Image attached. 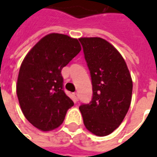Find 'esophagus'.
<instances>
[{"label":"esophagus","instance_id":"esophagus-1","mask_svg":"<svg viewBox=\"0 0 157 157\" xmlns=\"http://www.w3.org/2000/svg\"><path fill=\"white\" fill-rule=\"evenodd\" d=\"M73 98H74V100H75V102L78 101V93H77V92H74V93H73Z\"/></svg>","mask_w":157,"mask_h":157}]
</instances>
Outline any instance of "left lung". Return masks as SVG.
I'll use <instances>...</instances> for the list:
<instances>
[{
	"label": "left lung",
	"instance_id": "left-lung-1",
	"mask_svg": "<svg viewBox=\"0 0 157 157\" xmlns=\"http://www.w3.org/2000/svg\"><path fill=\"white\" fill-rule=\"evenodd\" d=\"M92 85V101L79 109L86 128L98 136L111 134L128 112L132 98L131 75L124 59L101 38L79 39Z\"/></svg>",
	"mask_w": 157,
	"mask_h": 157
}]
</instances>
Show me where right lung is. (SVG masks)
<instances>
[{"label":"right lung","mask_w":157,"mask_h":157,"mask_svg":"<svg viewBox=\"0 0 157 157\" xmlns=\"http://www.w3.org/2000/svg\"><path fill=\"white\" fill-rule=\"evenodd\" d=\"M81 49L76 39L50 33L38 42L23 59L17 94L25 118L40 130L59 127L74 105L64 91L61 71Z\"/></svg>","instance_id":"1"}]
</instances>
